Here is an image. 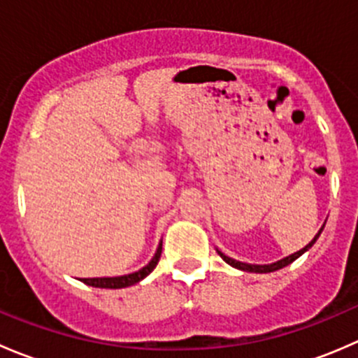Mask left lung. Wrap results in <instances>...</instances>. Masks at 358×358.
Listing matches in <instances>:
<instances>
[{"instance_id":"8db88e82","label":"left lung","mask_w":358,"mask_h":358,"mask_svg":"<svg viewBox=\"0 0 358 358\" xmlns=\"http://www.w3.org/2000/svg\"><path fill=\"white\" fill-rule=\"evenodd\" d=\"M324 227H326V223H324V225L320 227V230H319V232H317V236L313 237V239L310 241V243L306 244L305 248L299 249V251H296V252H292V255L286 256V258L277 259V262H273V263H268V265H252V263H244V262H239V259H234V258H230V256H227L225 252L220 251L218 248H216V252H218V255L222 256L223 262L229 263L230 266H234V268H237V270H243V272H251V273H270V272H275V270H280V268H284V266L291 265V263L294 262V259H298L299 256L305 255V252L308 251V249L312 248L313 244H315V241L319 239V236H320V234H322Z\"/></svg>"}]
</instances>
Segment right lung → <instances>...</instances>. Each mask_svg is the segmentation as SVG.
I'll return each instance as SVG.
<instances>
[{
  "instance_id": "1",
  "label": "right lung",
  "mask_w": 358,
  "mask_h": 358,
  "mask_svg": "<svg viewBox=\"0 0 358 358\" xmlns=\"http://www.w3.org/2000/svg\"><path fill=\"white\" fill-rule=\"evenodd\" d=\"M162 252V241L159 243V246L156 249V255L152 256L149 263H147L143 268L136 270V272L126 273V275H115V277H93V279H79L81 282L88 284L92 287H100V289H122V287H129L133 284L140 282V280L145 279L154 268H156L159 258H161Z\"/></svg>"
}]
</instances>
